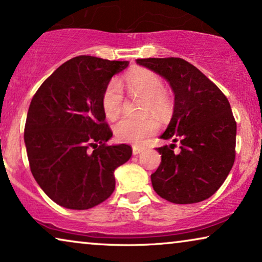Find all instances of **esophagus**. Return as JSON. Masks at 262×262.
I'll use <instances>...</instances> for the list:
<instances>
[{
    "label": "esophagus",
    "instance_id": "34e87169",
    "mask_svg": "<svg viewBox=\"0 0 262 262\" xmlns=\"http://www.w3.org/2000/svg\"><path fill=\"white\" fill-rule=\"evenodd\" d=\"M142 151H143L142 146H137V145L132 146V154H134V155H138V154H141Z\"/></svg>",
    "mask_w": 262,
    "mask_h": 262
}]
</instances>
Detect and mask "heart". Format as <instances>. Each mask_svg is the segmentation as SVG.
<instances>
[{
    "instance_id": "b5f03b06",
    "label": "heart",
    "mask_w": 262,
    "mask_h": 262,
    "mask_svg": "<svg viewBox=\"0 0 262 262\" xmlns=\"http://www.w3.org/2000/svg\"><path fill=\"white\" fill-rule=\"evenodd\" d=\"M125 87L131 96L144 99L143 113H156L159 116L166 114L169 107L168 99L163 94V82L161 77L149 69H136L124 78ZM124 94L119 81L112 80L101 95V107L107 119L114 120L123 108ZM159 123L155 118L146 117L141 120L123 118L114 124L113 132L118 141L132 144H142L149 136L155 134Z\"/></svg>"
}]
</instances>
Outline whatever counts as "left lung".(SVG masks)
Wrapping results in <instances>:
<instances>
[{
  "instance_id": "obj_1",
  "label": "left lung",
  "mask_w": 262,
  "mask_h": 262,
  "mask_svg": "<svg viewBox=\"0 0 262 262\" xmlns=\"http://www.w3.org/2000/svg\"><path fill=\"white\" fill-rule=\"evenodd\" d=\"M137 64L164 77L174 93V112L160 138L170 145L157 148L161 164L151 184L161 198L194 204L214 194L235 161L236 121L221 89L185 59L144 58ZM181 150L173 152L174 143Z\"/></svg>"
}]
</instances>
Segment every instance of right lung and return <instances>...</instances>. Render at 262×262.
I'll return each mask as SVG.
<instances>
[{
  "label": "right lung",
  "mask_w": 262,
  "mask_h": 262,
  "mask_svg": "<svg viewBox=\"0 0 262 262\" xmlns=\"http://www.w3.org/2000/svg\"><path fill=\"white\" fill-rule=\"evenodd\" d=\"M127 66V60L75 57L32 99L25 125L31 171L60 206L87 210L105 202L116 187L114 170L130 160V145L106 144L113 134L101 107L103 89Z\"/></svg>",
  "instance_id": "1"
}]
</instances>
